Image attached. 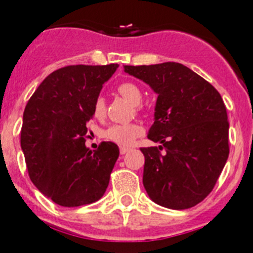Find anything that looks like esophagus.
<instances>
[{
  "instance_id": "1",
  "label": "esophagus",
  "mask_w": 253,
  "mask_h": 253,
  "mask_svg": "<svg viewBox=\"0 0 253 253\" xmlns=\"http://www.w3.org/2000/svg\"><path fill=\"white\" fill-rule=\"evenodd\" d=\"M128 151H129V148H121V149H120L121 155H125V154L128 153Z\"/></svg>"
}]
</instances>
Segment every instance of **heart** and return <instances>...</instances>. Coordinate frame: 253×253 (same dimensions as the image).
Here are the masks:
<instances>
[{
  "instance_id": "b5f03b06",
  "label": "heart",
  "mask_w": 253,
  "mask_h": 253,
  "mask_svg": "<svg viewBox=\"0 0 253 253\" xmlns=\"http://www.w3.org/2000/svg\"><path fill=\"white\" fill-rule=\"evenodd\" d=\"M117 91L121 96L133 104L136 113H144L145 107L141 104L142 90L139 85L133 81H124L117 86ZM93 113L96 118H103L107 113V103L104 96L98 95L94 100ZM144 129L139 124H126V125H112L105 129L104 137L120 146H131L135 140L142 135Z\"/></svg>"
}]
</instances>
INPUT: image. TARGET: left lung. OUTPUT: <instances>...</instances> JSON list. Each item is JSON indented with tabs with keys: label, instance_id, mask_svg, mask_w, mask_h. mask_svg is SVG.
<instances>
[{
	"label": "left lung",
	"instance_id": "8db88e82",
	"mask_svg": "<svg viewBox=\"0 0 253 253\" xmlns=\"http://www.w3.org/2000/svg\"><path fill=\"white\" fill-rule=\"evenodd\" d=\"M125 71L158 93L148 137L162 145L140 149L149 197L173 210L197 205L215 187L229 155V122L220 94L177 62L125 66Z\"/></svg>",
	"mask_w": 253,
	"mask_h": 253
}]
</instances>
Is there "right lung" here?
<instances>
[{
    "instance_id": "obj_1",
    "label": "right lung",
    "mask_w": 253,
    "mask_h": 253,
    "mask_svg": "<svg viewBox=\"0 0 253 253\" xmlns=\"http://www.w3.org/2000/svg\"><path fill=\"white\" fill-rule=\"evenodd\" d=\"M117 67L72 65L56 70L26 104L20 142L28 173L35 187L58 205H89L108 187L118 146L103 141L91 151L85 141L94 100Z\"/></svg>"
}]
</instances>
